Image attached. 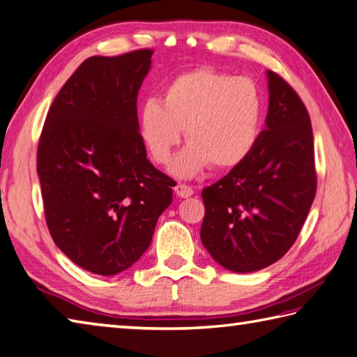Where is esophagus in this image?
Masks as SVG:
<instances>
[{
  "label": "esophagus",
  "instance_id": "34e87169",
  "mask_svg": "<svg viewBox=\"0 0 357 357\" xmlns=\"http://www.w3.org/2000/svg\"><path fill=\"white\" fill-rule=\"evenodd\" d=\"M174 193H176L179 198H190L193 195V188L185 184H176V187H174Z\"/></svg>",
  "mask_w": 357,
  "mask_h": 357
}]
</instances>
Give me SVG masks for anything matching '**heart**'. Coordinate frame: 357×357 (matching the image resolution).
<instances>
[{
    "label": "heart",
    "instance_id": "1",
    "mask_svg": "<svg viewBox=\"0 0 357 357\" xmlns=\"http://www.w3.org/2000/svg\"><path fill=\"white\" fill-rule=\"evenodd\" d=\"M262 121L264 96L253 79L201 67L176 75L159 101L141 105L138 132L150 158L167 164L185 128L190 142L170 172L192 178L211 165L230 170L244 162L259 141Z\"/></svg>",
    "mask_w": 357,
    "mask_h": 357
}]
</instances>
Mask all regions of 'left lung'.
I'll return each mask as SVG.
<instances>
[{
	"label": "left lung",
	"instance_id": "left-lung-1",
	"mask_svg": "<svg viewBox=\"0 0 357 357\" xmlns=\"http://www.w3.org/2000/svg\"><path fill=\"white\" fill-rule=\"evenodd\" d=\"M268 113L255 150L202 190L201 241L234 273L275 264L294 244L316 195L313 130L298 93L267 70Z\"/></svg>",
	"mask_w": 357,
	"mask_h": 357
}]
</instances>
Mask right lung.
Returning <instances> with one entry per match:
<instances>
[{
  "mask_svg": "<svg viewBox=\"0 0 357 357\" xmlns=\"http://www.w3.org/2000/svg\"><path fill=\"white\" fill-rule=\"evenodd\" d=\"M151 55L87 58L56 95L38 146L49 231L95 275L132 267L172 204L174 181L149 161L138 132L136 100Z\"/></svg>",
  "mask_w": 357,
  "mask_h": 357,
  "instance_id": "obj_1",
  "label": "right lung"
}]
</instances>
